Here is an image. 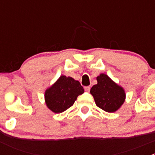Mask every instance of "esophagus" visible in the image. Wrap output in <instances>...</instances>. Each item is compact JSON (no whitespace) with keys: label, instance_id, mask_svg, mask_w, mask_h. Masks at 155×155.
I'll use <instances>...</instances> for the list:
<instances>
[{"label":"esophagus","instance_id":"1","mask_svg":"<svg viewBox=\"0 0 155 155\" xmlns=\"http://www.w3.org/2000/svg\"><path fill=\"white\" fill-rule=\"evenodd\" d=\"M90 89H91V87L90 86H85V91L86 92L90 91Z\"/></svg>","mask_w":155,"mask_h":155}]
</instances>
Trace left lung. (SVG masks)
<instances>
[{"label": "left lung", "mask_w": 155, "mask_h": 155, "mask_svg": "<svg viewBox=\"0 0 155 155\" xmlns=\"http://www.w3.org/2000/svg\"><path fill=\"white\" fill-rule=\"evenodd\" d=\"M97 81V84L93 85L90 91L96 105L105 112H116L125 101L124 89L105 73H101Z\"/></svg>", "instance_id": "left-lung-1"}]
</instances>
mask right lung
<instances>
[{
  "mask_svg": "<svg viewBox=\"0 0 155 155\" xmlns=\"http://www.w3.org/2000/svg\"><path fill=\"white\" fill-rule=\"evenodd\" d=\"M84 93L80 82L70 76L61 75L45 91V102L51 112L61 113L71 107L79 95Z\"/></svg>",
  "mask_w": 155,
  "mask_h": 155,
  "instance_id": "1",
  "label": "right lung"
}]
</instances>
